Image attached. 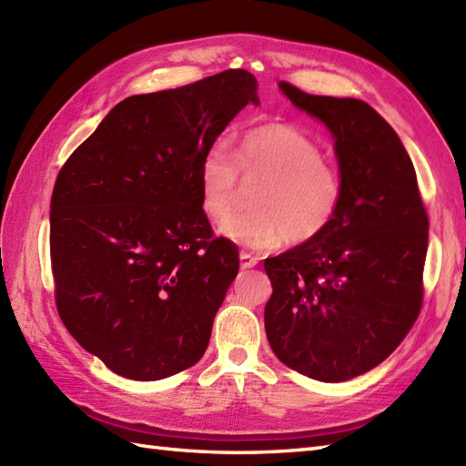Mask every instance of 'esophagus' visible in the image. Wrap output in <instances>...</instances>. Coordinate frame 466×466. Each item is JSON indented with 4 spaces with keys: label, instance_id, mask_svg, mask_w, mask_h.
<instances>
[{
    "label": "esophagus",
    "instance_id": "obj_1",
    "mask_svg": "<svg viewBox=\"0 0 466 466\" xmlns=\"http://www.w3.org/2000/svg\"><path fill=\"white\" fill-rule=\"evenodd\" d=\"M240 264H242V268H254V266L258 264V258L248 252H240Z\"/></svg>",
    "mask_w": 466,
    "mask_h": 466
}]
</instances>
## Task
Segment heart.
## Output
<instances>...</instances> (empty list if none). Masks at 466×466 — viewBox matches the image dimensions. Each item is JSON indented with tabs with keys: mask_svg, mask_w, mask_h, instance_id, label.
<instances>
[{
	"mask_svg": "<svg viewBox=\"0 0 466 466\" xmlns=\"http://www.w3.org/2000/svg\"><path fill=\"white\" fill-rule=\"evenodd\" d=\"M262 181L255 210L229 218L239 174ZM346 194L339 167L326 162L310 136L284 124L252 127L236 152L226 142L208 147L200 164V206L220 232L250 250H270L284 240L302 246L329 232Z\"/></svg>",
	"mask_w": 466,
	"mask_h": 466,
	"instance_id": "obj_1",
	"label": "heart"
}]
</instances>
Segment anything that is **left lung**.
Instances as JSON below:
<instances>
[{"label":"left lung","mask_w":466,"mask_h":466,"mask_svg":"<svg viewBox=\"0 0 466 466\" xmlns=\"http://www.w3.org/2000/svg\"><path fill=\"white\" fill-rule=\"evenodd\" d=\"M334 136L346 194L329 232L264 260L274 354L314 380L342 382L379 366L417 322L429 216L400 137L362 100L280 82Z\"/></svg>","instance_id":"obj_1"}]
</instances>
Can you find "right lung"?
Returning a JSON list of instances; mask_svg holds the SVG:
<instances>
[{"instance_id":"1","label":"right lung","mask_w":466,"mask_h":466,"mask_svg":"<svg viewBox=\"0 0 466 466\" xmlns=\"http://www.w3.org/2000/svg\"><path fill=\"white\" fill-rule=\"evenodd\" d=\"M246 69L126 97L56 177L49 254L57 314L82 349L132 380L190 369L240 268L200 206V164L246 104Z\"/></svg>"}]
</instances>
